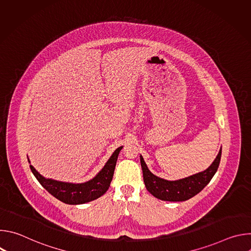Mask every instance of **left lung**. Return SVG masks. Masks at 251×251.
<instances>
[{"mask_svg": "<svg viewBox=\"0 0 251 251\" xmlns=\"http://www.w3.org/2000/svg\"><path fill=\"white\" fill-rule=\"evenodd\" d=\"M222 157V148L211 163L204 171L192 175L190 176L180 178L176 181H168L159 177L150 172L144 159L140 155V162L143 171V178L146 189L155 198L167 201H184L199 194L217 173Z\"/></svg>", "mask_w": 251, "mask_h": 251, "instance_id": "1", "label": "left lung"}]
</instances>
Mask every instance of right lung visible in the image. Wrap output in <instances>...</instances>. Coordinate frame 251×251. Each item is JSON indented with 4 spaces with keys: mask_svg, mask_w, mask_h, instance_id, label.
<instances>
[{
    "mask_svg": "<svg viewBox=\"0 0 251 251\" xmlns=\"http://www.w3.org/2000/svg\"><path fill=\"white\" fill-rule=\"evenodd\" d=\"M123 146L117 148L106 162L102 170L91 180L80 183L60 182L42 176L31 165L29 168L40 184L54 198L67 204H82L100 198L110 187L118 155ZM28 163L29 159L27 158Z\"/></svg>",
    "mask_w": 251,
    "mask_h": 251,
    "instance_id": "obj_1",
    "label": "right lung"
}]
</instances>
